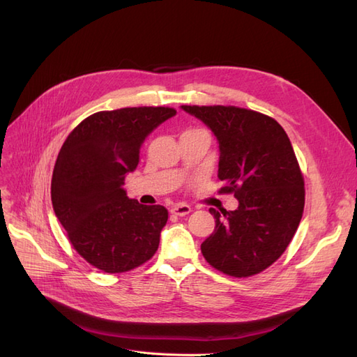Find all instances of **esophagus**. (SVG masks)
<instances>
[{"label":"esophagus","instance_id":"1","mask_svg":"<svg viewBox=\"0 0 357 357\" xmlns=\"http://www.w3.org/2000/svg\"><path fill=\"white\" fill-rule=\"evenodd\" d=\"M190 211H192V207H190V205L185 204V202H178L171 208V213L176 214V215H186Z\"/></svg>","mask_w":357,"mask_h":357}]
</instances>
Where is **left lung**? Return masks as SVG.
I'll use <instances>...</instances> for the list:
<instances>
[{
	"label": "left lung",
	"instance_id": "left-lung-1",
	"mask_svg": "<svg viewBox=\"0 0 357 357\" xmlns=\"http://www.w3.org/2000/svg\"><path fill=\"white\" fill-rule=\"evenodd\" d=\"M207 125L219 142V193H234L238 208H210L214 232L201 244L213 268L252 277L284 253L305 204L294 147L275 119L235 105H181Z\"/></svg>",
	"mask_w": 357,
	"mask_h": 357
}]
</instances>
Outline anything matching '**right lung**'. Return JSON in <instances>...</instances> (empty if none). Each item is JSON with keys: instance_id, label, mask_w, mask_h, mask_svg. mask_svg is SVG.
<instances>
[{"instance_id": "add662e5", "label": "right lung", "mask_w": 357, "mask_h": 357, "mask_svg": "<svg viewBox=\"0 0 357 357\" xmlns=\"http://www.w3.org/2000/svg\"><path fill=\"white\" fill-rule=\"evenodd\" d=\"M177 112L126 107L98 112L75 126L62 144L52 176L53 210L86 262L104 273H126L152 259L168 210L129 199L122 188L137 168L139 149Z\"/></svg>"}]
</instances>
